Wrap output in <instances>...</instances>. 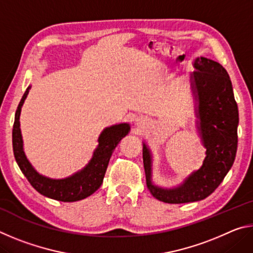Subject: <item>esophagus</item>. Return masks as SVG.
I'll return each instance as SVG.
<instances>
[{
	"label": "esophagus",
	"mask_w": 253,
	"mask_h": 253,
	"mask_svg": "<svg viewBox=\"0 0 253 253\" xmlns=\"http://www.w3.org/2000/svg\"><path fill=\"white\" fill-rule=\"evenodd\" d=\"M137 124H139V125H142V124L144 123V121H143V119L142 118H139V119H137Z\"/></svg>",
	"instance_id": "esophagus-1"
}]
</instances>
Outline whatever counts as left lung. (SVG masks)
Listing matches in <instances>:
<instances>
[{"label":"left lung","instance_id":"1","mask_svg":"<svg viewBox=\"0 0 253 253\" xmlns=\"http://www.w3.org/2000/svg\"><path fill=\"white\" fill-rule=\"evenodd\" d=\"M190 77L195 100V126L207 149L200 169L175 187H162L153 182V156L143 143L146 184L154 198L165 203L196 202L212 194L232 168L238 147L239 110L228 72L219 62L198 57Z\"/></svg>","mask_w":253,"mask_h":253}]
</instances>
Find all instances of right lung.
<instances>
[{"label":"right lung","instance_id":"obj_1","mask_svg":"<svg viewBox=\"0 0 253 253\" xmlns=\"http://www.w3.org/2000/svg\"><path fill=\"white\" fill-rule=\"evenodd\" d=\"M30 89H31V85L27 88L16 109L13 131H12L14 157L20 169L22 170L30 184L40 194L46 198L61 201V202H76V201L88 198L95 193L102 184L111 154L117 147L119 142L130 131L129 124L123 123L106 127L98 137V146L93 151L91 160L78 172L65 178L44 176L38 172L28 160L24 153L23 138L21 134V109H22L24 100L27 99Z\"/></svg>","mask_w":253,"mask_h":253}]
</instances>
